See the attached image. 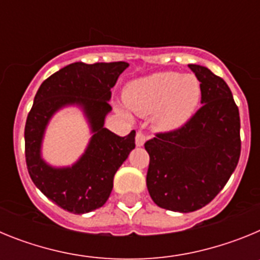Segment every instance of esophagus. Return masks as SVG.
Returning a JSON list of instances; mask_svg holds the SVG:
<instances>
[{"label": "esophagus", "mask_w": 260, "mask_h": 260, "mask_svg": "<svg viewBox=\"0 0 260 260\" xmlns=\"http://www.w3.org/2000/svg\"><path fill=\"white\" fill-rule=\"evenodd\" d=\"M144 142H146V135L142 132H138L137 135H135V144L138 147H142L144 144Z\"/></svg>", "instance_id": "34e87169"}]
</instances>
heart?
I'll return each mask as SVG.
<instances>
[{"mask_svg": "<svg viewBox=\"0 0 260 260\" xmlns=\"http://www.w3.org/2000/svg\"><path fill=\"white\" fill-rule=\"evenodd\" d=\"M201 83L192 74L156 73L128 83L123 99L142 117L153 114L156 128L171 132L191 118L201 100Z\"/></svg>", "mask_w": 260, "mask_h": 260, "instance_id": "b5f03b06", "label": "heart"}]
</instances>
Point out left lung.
Wrapping results in <instances>:
<instances>
[{"label":"left lung","mask_w":260,"mask_h":260,"mask_svg":"<svg viewBox=\"0 0 260 260\" xmlns=\"http://www.w3.org/2000/svg\"><path fill=\"white\" fill-rule=\"evenodd\" d=\"M201 82L202 105L183 126L144 143L147 189L158 207L192 212L222 190L241 155L240 112L231 88L210 69L189 65Z\"/></svg>","instance_id":"obj_1"}]
</instances>
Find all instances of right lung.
Masks as SVG:
<instances>
[{
  "mask_svg": "<svg viewBox=\"0 0 260 260\" xmlns=\"http://www.w3.org/2000/svg\"><path fill=\"white\" fill-rule=\"evenodd\" d=\"M127 62H75L41 83L24 127L26 162L32 182L50 201L71 213L91 212L104 206L113 189L118 168L135 148V132L118 137L104 127L110 88ZM79 105L94 133L89 147L74 166L53 168L41 158V142L49 119L57 110Z\"/></svg>",
  "mask_w": 260,
  "mask_h": 260,
  "instance_id": "add662e5",
  "label": "right lung"
}]
</instances>
